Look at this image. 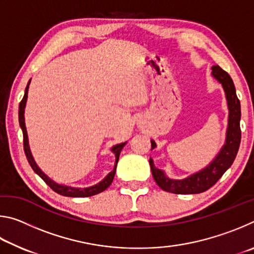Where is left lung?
I'll use <instances>...</instances> for the list:
<instances>
[{
  "label": "left lung",
  "mask_w": 254,
  "mask_h": 254,
  "mask_svg": "<svg viewBox=\"0 0 254 254\" xmlns=\"http://www.w3.org/2000/svg\"><path fill=\"white\" fill-rule=\"evenodd\" d=\"M212 76L222 85L225 92V97L229 109V119H227L225 142L215 158L207 166L197 173L192 174L184 179H173L168 177L166 173L154 166L153 160L150 158L149 163L151 167L153 179L159 187L163 190L173 194H199L207 190L220 179L223 174L230 168L238 154L241 142V104L236 96L235 86L233 80L226 71L220 66L212 67ZM157 148V144L151 140V150Z\"/></svg>",
  "instance_id": "left-lung-1"
}]
</instances>
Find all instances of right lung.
<instances>
[{
	"instance_id": "add662e5",
	"label": "right lung",
	"mask_w": 254,
	"mask_h": 254,
	"mask_svg": "<svg viewBox=\"0 0 254 254\" xmlns=\"http://www.w3.org/2000/svg\"><path fill=\"white\" fill-rule=\"evenodd\" d=\"M30 79L28 81L27 87H25L24 91V96L21 101L20 105H19V123L20 127L22 128L23 132V148H24V153L27 156L28 161L31 166V168L33 169L34 173H36L39 177L44 180V182L48 185V186L55 190L56 192H58L59 195L63 196H67V197H89L96 194H100V192L104 191L107 187H110V185L113 182V178L115 176V171H117V166H118V161H119V157L120 153H121L122 149L124 145L127 144V142L123 143H119L115 144L111 148V151L115 154V163H114V168L111 171L110 174H107L106 177L101 180L100 183L96 185H93V186L89 187H71V186H67V185H63V184H58L56 183L55 180L51 179L49 176H47L44 171H42L39 166L37 165V162L34 161L33 156L31 153V150H30V145H29V137H28V132H27V127H25V121H24V109H25V104H27V100H28V91H29V85H30Z\"/></svg>"
}]
</instances>
